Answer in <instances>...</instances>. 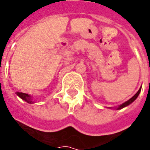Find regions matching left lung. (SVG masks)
<instances>
[{
  "label": "left lung",
  "mask_w": 150,
  "mask_h": 150,
  "mask_svg": "<svg viewBox=\"0 0 150 150\" xmlns=\"http://www.w3.org/2000/svg\"><path fill=\"white\" fill-rule=\"evenodd\" d=\"M141 90H142V88L139 89L138 91H137V93H136V94L134 95V96H132V98H131V99H129V100L126 101V102H125V103L121 104V105H120L119 107L117 108V109H121V108H123L126 107V106H128V105H129V104H131V103H132V102H133V101L135 100L137 98V96H138L139 94H140V92H141Z\"/></svg>",
  "instance_id": "8db88e82"
}]
</instances>
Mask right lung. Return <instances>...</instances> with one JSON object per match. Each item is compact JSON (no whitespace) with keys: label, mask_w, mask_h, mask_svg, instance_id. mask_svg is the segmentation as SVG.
<instances>
[{"label":"right lung","mask_w":150,"mask_h":150,"mask_svg":"<svg viewBox=\"0 0 150 150\" xmlns=\"http://www.w3.org/2000/svg\"><path fill=\"white\" fill-rule=\"evenodd\" d=\"M17 95H18L19 97L22 99V100H24L25 102H27L29 104H32V103H34L32 100H31L30 96H29L28 94H25V93H23V92H17Z\"/></svg>","instance_id":"obj_1"}]
</instances>
